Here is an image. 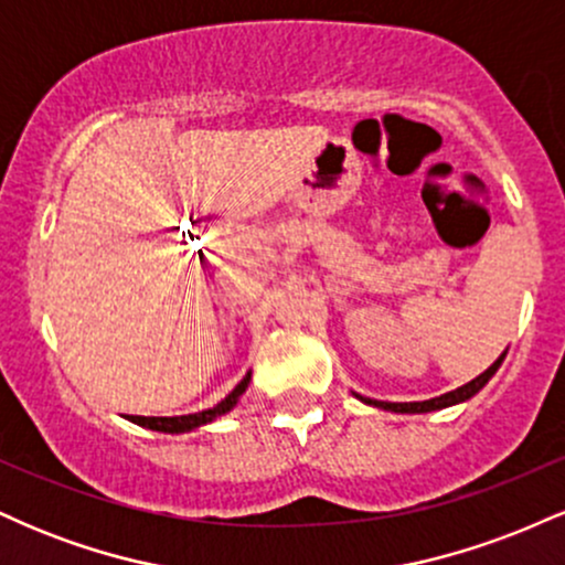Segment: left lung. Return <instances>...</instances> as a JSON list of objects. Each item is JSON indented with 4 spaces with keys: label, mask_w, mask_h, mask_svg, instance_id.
I'll return each instance as SVG.
<instances>
[{
    "label": "left lung",
    "mask_w": 565,
    "mask_h": 565,
    "mask_svg": "<svg viewBox=\"0 0 565 565\" xmlns=\"http://www.w3.org/2000/svg\"><path fill=\"white\" fill-rule=\"evenodd\" d=\"M504 355H508V350H504L502 355L491 364L489 369H486L483 374H478L476 380H470L468 385L457 387V391H449L444 395H436V398H427V401H408V404H391V401H374V398H364V395L353 393L355 398L364 401V404L369 406H377V408H385V412H395V414H427V412H438V408H449V406H457V404H465V401H470L472 395H476L478 391H483V385L489 382L491 377L497 374V369L502 366Z\"/></svg>",
    "instance_id": "left-lung-1"
}]
</instances>
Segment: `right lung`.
Here are the masks:
<instances>
[{"label": "right lung", "instance_id": "add662e5", "mask_svg": "<svg viewBox=\"0 0 565 565\" xmlns=\"http://www.w3.org/2000/svg\"><path fill=\"white\" fill-rule=\"evenodd\" d=\"M249 380H252V372L244 374V380L238 382L233 391L225 395L220 404H215L212 408H204V412H196V414H183V417H127L129 423L140 425V427H148V430H159V433H191L196 430V427H204L210 423H215L217 417H223V414H228L233 406L242 401V395L246 393V387H249Z\"/></svg>", "mask_w": 565, "mask_h": 565}]
</instances>
